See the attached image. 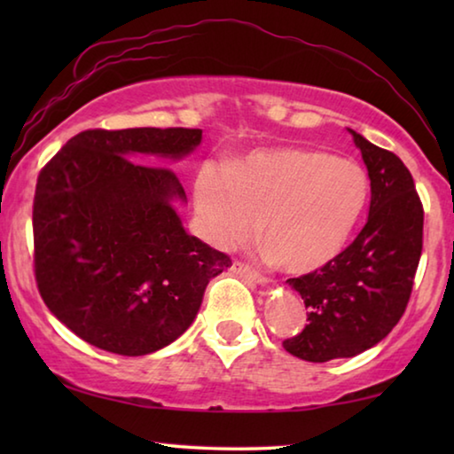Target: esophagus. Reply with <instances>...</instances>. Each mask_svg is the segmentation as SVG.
Listing matches in <instances>:
<instances>
[{
	"label": "esophagus",
	"mask_w": 454,
	"mask_h": 454,
	"mask_svg": "<svg viewBox=\"0 0 454 454\" xmlns=\"http://www.w3.org/2000/svg\"><path fill=\"white\" fill-rule=\"evenodd\" d=\"M232 272L244 276V278H248L250 282L260 284V286H264V284H268L266 276H262L258 270H254V268L246 266L244 262H238V260H234V262H232Z\"/></svg>",
	"instance_id": "esophagus-1"
}]
</instances>
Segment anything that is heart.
<instances>
[{"mask_svg": "<svg viewBox=\"0 0 454 454\" xmlns=\"http://www.w3.org/2000/svg\"><path fill=\"white\" fill-rule=\"evenodd\" d=\"M366 200L363 168L317 150L252 153L228 172L204 174L196 186L198 216L214 242H242L262 222L268 258L292 274L328 264Z\"/></svg>", "mask_w": 454, "mask_h": 454, "instance_id": "b5f03b06", "label": "heart"}]
</instances>
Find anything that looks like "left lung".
<instances>
[{"label": "left lung", "mask_w": 454, "mask_h": 454, "mask_svg": "<svg viewBox=\"0 0 454 454\" xmlns=\"http://www.w3.org/2000/svg\"><path fill=\"white\" fill-rule=\"evenodd\" d=\"M348 132L371 178L366 224L320 270L286 280L309 309V325L282 344L309 363L350 358L379 344L404 314L422 252L425 212L409 168Z\"/></svg>", "instance_id": "1"}]
</instances>
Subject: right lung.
Instances as JSON below:
<instances>
[{
	"label": "right lung",
	"mask_w": 454,
	"mask_h": 454,
	"mask_svg": "<svg viewBox=\"0 0 454 454\" xmlns=\"http://www.w3.org/2000/svg\"><path fill=\"white\" fill-rule=\"evenodd\" d=\"M202 129H86L37 176L34 266L45 306L94 347L144 356L186 333L208 282L232 266L190 236L174 204L186 202L170 168Z\"/></svg>",
	"instance_id": "right-lung-1"
}]
</instances>
